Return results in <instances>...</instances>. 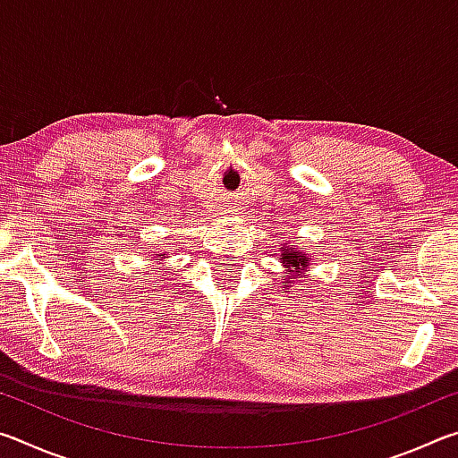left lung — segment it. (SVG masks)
<instances>
[{"label": "left lung", "instance_id": "obj_1", "mask_svg": "<svg viewBox=\"0 0 458 458\" xmlns=\"http://www.w3.org/2000/svg\"><path fill=\"white\" fill-rule=\"evenodd\" d=\"M281 260H283V267L286 268V278H283V281H284L283 291H284V289H289V284L293 283L291 278L301 276L305 273L307 267H309V257L303 252L294 250L293 246H284L283 252H281Z\"/></svg>", "mask_w": 458, "mask_h": 458}]
</instances>
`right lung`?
<instances>
[{
	"label": "right lung",
	"mask_w": 458,
	"mask_h": 458,
	"mask_svg": "<svg viewBox=\"0 0 458 458\" xmlns=\"http://www.w3.org/2000/svg\"><path fill=\"white\" fill-rule=\"evenodd\" d=\"M165 254H155V260H165Z\"/></svg>",
	"instance_id": "1"
}]
</instances>
